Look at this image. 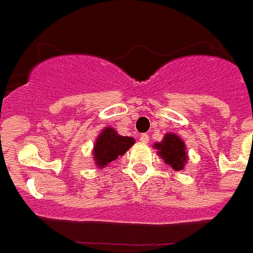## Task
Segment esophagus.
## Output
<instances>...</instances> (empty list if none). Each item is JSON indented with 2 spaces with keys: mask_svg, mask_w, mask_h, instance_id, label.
<instances>
[{
  "mask_svg": "<svg viewBox=\"0 0 253 253\" xmlns=\"http://www.w3.org/2000/svg\"><path fill=\"white\" fill-rule=\"evenodd\" d=\"M140 141H141V143H148V141H149V135H148V133H141V135H140Z\"/></svg>",
  "mask_w": 253,
  "mask_h": 253,
  "instance_id": "obj_1",
  "label": "esophagus"
}]
</instances>
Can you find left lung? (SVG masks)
Masks as SVG:
<instances>
[{
  "instance_id": "left-lung-1",
  "label": "left lung",
  "mask_w": 253,
  "mask_h": 253,
  "mask_svg": "<svg viewBox=\"0 0 253 253\" xmlns=\"http://www.w3.org/2000/svg\"><path fill=\"white\" fill-rule=\"evenodd\" d=\"M154 146L159 150V156L173 169L180 171L184 169V165L186 162L185 144L179 136H176L173 133H167L165 139L161 143H157Z\"/></svg>"
}]
</instances>
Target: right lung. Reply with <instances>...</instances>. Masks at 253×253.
I'll use <instances>...</instances> for the list:
<instances>
[{
    "mask_svg": "<svg viewBox=\"0 0 253 253\" xmlns=\"http://www.w3.org/2000/svg\"><path fill=\"white\" fill-rule=\"evenodd\" d=\"M135 143L132 137L121 136L112 127H105L99 135L94 148V158L99 167L107 166L118 156H123Z\"/></svg>",
    "mask_w": 253,
    "mask_h": 253,
    "instance_id": "right-lung-1",
    "label": "right lung"
}]
</instances>
